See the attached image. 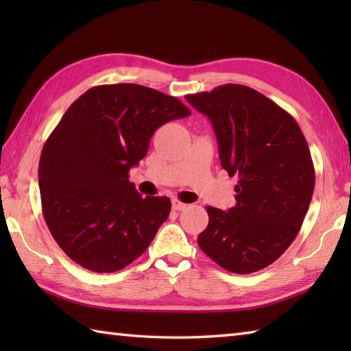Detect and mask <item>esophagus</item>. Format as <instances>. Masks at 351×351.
<instances>
[{"label": "esophagus", "mask_w": 351, "mask_h": 351, "mask_svg": "<svg viewBox=\"0 0 351 351\" xmlns=\"http://www.w3.org/2000/svg\"><path fill=\"white\" fill-rule=\"evenodd\" d=\"M185 206H187V204H184L178 199H171V208H173L175 211H182V210H185Z\"/></svg>", "instance_id": "1"}]
</instances>
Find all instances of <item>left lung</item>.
I'll return each mask as SVG.
<instances>
[{"instance_id":"8db88e82","label":"left lung","mask_w":351,"mask_h":351,"mask_svg":"<svg viewBox=\"0 0 351 351\" xmlns=\"http://www.w3.org/2000/svg\"><path fill=\"white\" fill-rule=\"evenodd\" d=\"M185 99L210 119L221 167L238 178L235 206L206 208L199 247L228 271L263 270L306 217L315 185L308 141L293 116L247 86L225 84Z\"/></svg>"}]
</instances>
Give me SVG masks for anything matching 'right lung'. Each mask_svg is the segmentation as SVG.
Masks as SVG:
<instances>
[{
    "mask_svg": "<svg viewBox=\"0 0 351 351\" xmlns=\"http://www.w3.org/2000/svg\"><path fill=\"white\" fill-rule=\"evenodd\" d=\"M191 111L138 84L96 86L81 95L45 141L39 162L42 213L72 261L113 273L143 253L170 213V199L143 197L131 167L156 128Z\"/></svg>",
    "mask_w": 351,
    "mask_h": 351,
    "instance_id": "right-lung-1",
    "label": "right lung"
}]
</instances>
